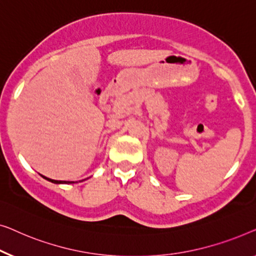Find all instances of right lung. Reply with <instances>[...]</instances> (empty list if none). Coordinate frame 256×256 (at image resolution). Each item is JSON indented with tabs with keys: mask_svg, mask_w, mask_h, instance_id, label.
<instances>
[{
	"mask_svg": "<svg viewBox=\"0 0 256 256\" xmlns=\"http://www.w3.org/2000/svg\"><path fill=\"white\" fill-rule=\"evenodd\" d=\"M45 178V176H44ZM46 180H48V181H51V182H53V183H73V182H70V181H56V180H51V178H45Z\"/></svg>",
	"mask_w": 256,
	"mask_h": 256,
	"instance_id": "obj_1",
	"label": "right lung"
}]
</instances>
